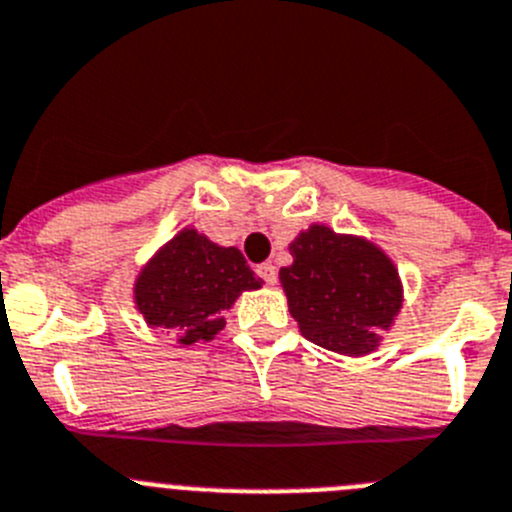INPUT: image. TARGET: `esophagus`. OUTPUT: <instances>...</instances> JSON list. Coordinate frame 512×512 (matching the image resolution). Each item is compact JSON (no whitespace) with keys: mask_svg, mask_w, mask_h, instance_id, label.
<instances>
[{"mask_svg":"<svg viewBox=\"0 0 512 512\" xmlns=\"http://www.w3.org/2000/svg\"><path fill=\"white\" fill-rule=\"evenodd\" d=\"M256 274H259L261 279L266 281V284H276V279H279V276H276V266L274 264H259V266H256Z\"/></svg>","mask_w":512,"mask_h":512,"instance_id":"1","label":"esophagus"}]
</instances>
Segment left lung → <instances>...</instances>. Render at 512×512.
Here are the masks:
<instances>
[{"label":"left lung","mask_w":512,"mask_h":512,"mask_svg":"<svg viewBox=\"0 0 512 512\" xmlns=\"http://www.w3.org/2000/svg\"><path fill=\"white\" fill-rule=\"evenodd\" d=\"M279 271L289 312L309 342L340 355H368L393 325L403 289L393 261L365 238L309 225Z\"/></svg>","instance_id":"obj_1"}]
</instances>
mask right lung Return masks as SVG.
Returning a JSON list of instances; mask_svg holds the SVG:
<instances>
[{
	"mask_svg": "<svg viewBox=\"0 0 512 512\" xmlns=\"http://www.w3.org/2000/svg\"><path fill=\"white\" fill-rule=\"evenodd\" d=\"M259 287L261 279L238 248L185 228L139 271L134 302L149 327L177 332L180 345H192L213 340L225 327L223 309Z\"/></svg>",
	"mask_w": 512,
	"mask_h": 512,
	"instance_id": "1",
	"label": "right lung"
}]
</instances>
